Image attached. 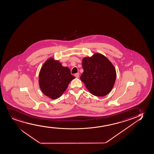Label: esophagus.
Here are the masks:
<instances>
[{
	"mask_svg": "<svg viewBox=\"0 0 154 154\" xmlns=\"http://www.w3.org/2000/svg\"><path fill=\"white\" fill-rule=\"evenodd\" d=\"M74 76H75L76 78H79V73H77L76 74H75Z\"/></svg>",
	"mask_w": 154,
	"mask_h": 154,
	"instance_id": "esophagus-1",
	"label": "esophagus"
}]
</instances>
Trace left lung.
Segmentation results:
<instances>
[{
	"label": "left lung",
	"instance_id": "8db88e82",
	"mask_svg": "<svg viewBox=\"0 0 154 154\" xmlns=\"http://www.w3.org/2000/svg\"><path fill=\"white\" fill-rule=\"evenodd\" d=\"M84 70L80 79L93 95L103 97L111 91L116 79L115 66L109 59L100 53L82 59Z\"/></svg>",
	"mask_w": 154,
	"mask_h": 154
}]
</instances>
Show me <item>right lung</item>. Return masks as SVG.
I'll use <instances>...</instances> for the list:
<instances>
[{
    "label": "right lung",
    "instance_id": "obj_1",
    "mask_svg": "<svg viewBox=\"0 0 154 154\" xmlns=\"http://www.w3.org/2000/svg\"><path fill=\"white\" fill-rule=\"evenodd\" d=\"M75 76L70 70L54 58H49L43 64L39 71L38 83L43 93L51 99L60 97Z\"/></svg>",
    "mask_w": 154,
    "mask_h": 154
}]
</instances>
